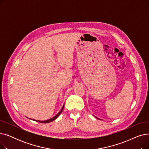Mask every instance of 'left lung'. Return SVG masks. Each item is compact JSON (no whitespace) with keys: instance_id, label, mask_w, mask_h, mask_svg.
Masks as SVG:
<instances>
[{"instance_id":"8db88e82","label":"left lung","mask_w":149,"mask_h":149,"mask_svg":"<svg viewBox=\"0 0 149 149\" xmlns=\"http://www.w3.org/2000/svg\"><path fill=\"white\" fill-rule=\"evenodd\" d=\"M95 118H97V119H99V120H100V118H97V117H96V116H95Z\"/></svg>"}]
</instances>
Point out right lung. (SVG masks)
<instances>
[{"label": "right lung", "instance_id": "right-lung-1", "mask_svg": "<svg viewBox=\"0 0 149 149\" xmlns=\"http://www.w3.org/2000/svg\"><path fill=\"white\" fill-rule=\"evenodd\" d=\"M63 108H64V105L63 106V107H62V108H61V111H60L56 116H54L53 118H51V119H49V120H45V121H39V120H34V121H37V122H38V123H50V122H51V121H54V120H55L57 118V117L60 115V113L62 112L63 110Z\"/></svg>", "mask_w": 149, "mask_h": 149}]
</instances>
